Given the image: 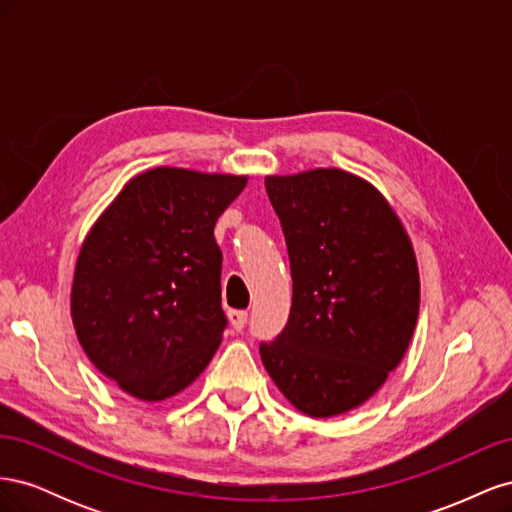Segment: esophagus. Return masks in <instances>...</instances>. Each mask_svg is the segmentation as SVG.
I'll list each match as a JSON object with an SVG mask.
<instances>
[{"label": "esophagus", "mask_w": 512, "mask_h": 512, "mask_svg": "<svg viewBox=\"0 0 512 512\" xmlns=\"http://www.w3.org/2000/svg\"><path fill=\"white\" fill-rule=\"evenodd\" d=\"M228 320L232 324V329L235 331H243L245 322H247V312H243V309H230L228 312Z\"/></svg>", "instance_id": "esophagus-1"}]
</instances>
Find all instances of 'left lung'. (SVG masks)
<instances>
[{
	"label": "left lung",
	"mask_w": 512,
	"mask_h": 512,
	"mask_svg": "<svg viewBox=\"0 0 512 512\" xmlns=\"http://www.w3.org/2000/svg\"><path fill=\"white\" fill-rule=\"evenodd\" d=\"M292 307L260 359L299 412L331 418L378 393L410 346L421 301L416 254L386 196L342 168L269 175Z\"/></svg>",
	"instance_id": "1"
}]
</instances>
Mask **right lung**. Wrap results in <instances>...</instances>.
I'll return each instance as SVG.
<instances>
[{
	"instance_id": "obj_1",
	"label": "right lung",
	"mask_w": 512,
	"mask_h": 512,
	"mask_svg": "<svg viewBox=\"0 0 512 512\" xmlns=\"http://www.w3.org/2000/svg\"><path fill=\"white\" fill-rule=\"evenodd\" d=\"M245 185L247 175L149 168L89 228L74 265L72 324L89 361L123 393L173 397L222 344L213 228Z\"/></svg>"
}]
</instances>
